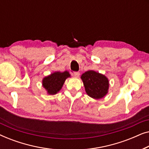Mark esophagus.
<instances>
[{
	"instance_id": "1",
	"label": "esophagus",
	"mask_w": 149,
	"mask_h": 149,
	"mask_svg": "<svg viewBox=\"0 0 149 149\" xmlns=\"http://www.w3.org/2000/svg\"><path fill=\"white\" fill-rule=\"evenodd\" d=\"M72 74H73V76L77 77H77H79V75H80V73H79V72H74L72 73Z\"/></svg>"
}]
</instances>
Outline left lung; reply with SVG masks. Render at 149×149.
<instances>
[{
	"mask_svg": "<svg viewBox=\"0 0 149 149\" xmlns=\"http://www.w3.org/2000/svg\"><path fill=\"white\" fill-rule=\"evenodd\" d=\"M85 91L89 97L94 99H101L108 93L109 81L105 75L88 70L81 75Z\"/></svg>",
	"mask_w": 149,
	"mask_h": 149,
	"instance_id": "1",
	"label": "left lung"
}]
</instances>
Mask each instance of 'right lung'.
Segmentation results:
<instances>
[{
    "label": "right lung",
    "instance_id": "add662e5",
    "mask_svg": "<svg viewBox=\"0 0 149 149\" xmlns=\"http://www.w3.org/2000/svg\"><path fill=\"white\" fill-rule=\"evenodd\" d=\"M68 77H70V74L67 70L62 72L60 71L53 72L44 77L42 81V87L48 94L55 95L61 90L65 81Z\"/></svg>",
    "mask_w": 149,
    "mask_h": 149
}]
</instances>
